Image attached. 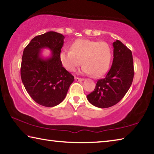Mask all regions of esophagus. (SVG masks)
I'll return each instance as SVG.
<instances>
[{"instance_id":"1","label":"esophagus","mask_w":154,"mask_h":154,"mask_svg":"<svg viewBox=\"0 0 154 154\" xmlns=\"http://www.w3.org/2000/svg\"><path fill=\"white\" fill-rule=\"evenodd\" d=\"M75 79L76 82H82V81L84 80V79H83V78H79V77H75Z\"/></svg>"}]
</instances>
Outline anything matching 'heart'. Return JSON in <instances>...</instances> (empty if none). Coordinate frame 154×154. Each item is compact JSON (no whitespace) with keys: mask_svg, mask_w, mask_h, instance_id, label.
<instances>
[{"mask_svg":"<svg viewBox=\"0 0 154 154\" xmlns=\"http://www.w3.org/2000/svg\"><path fill=\"white\" fill-rule=\"evenodd\" d=\"M71 51L60 53V60L64 68L73 72L82 64V73L100 77L107 72L112 58L109 44L86 39H77L71 44Z\"/></svg>","mask_w":154,"mask_h":154,"instance_id":"heart-1","label":"heart"}]
</instances>
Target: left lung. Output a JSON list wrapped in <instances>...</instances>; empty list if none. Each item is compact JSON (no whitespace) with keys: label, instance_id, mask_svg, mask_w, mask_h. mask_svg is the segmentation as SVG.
Wrapping results in <instances>:
<instances>
[{"label":"left lung","instance_id":"8db88e82","mask_svg":"<svg viewBox=\"0 0 154 154\" xmlns=\"http://www.w3.org/2000/svg\"><path fill=\"white\" fill-rule=\"evenodd\" d=\"M114 58L110 71L97 82L94 90L87 98L97 108L111 107L121 101L132 84L134 66L131 50L121 41L113 43Z\"/></svg>","mask_w":154,"mask_h":154}]
</instances>
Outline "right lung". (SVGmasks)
<instances>
[{"label":"right lung","instance_id":"right-lung-1","mask_svg":"<svg viewBox=\"0 0 154 154\" xmlns=\"http://www.w3.org/2000/svg\"><path fill=\"white\" fill-rule=\"evenodd\" d=\"M65 36L48 32L33 38L25 48L21 65V77L27 93L38 104L53 107L63 101L74 76L60 60ZM52 51L50 58H42L41 49Z\"/></svg>","mask_w":154,"mask_h":154}]
</instances>
